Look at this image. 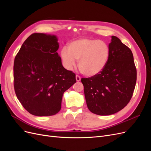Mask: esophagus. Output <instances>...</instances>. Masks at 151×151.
I'll return each instance as SVG.
<instances>
[{
  "instance_id": "1",
  "label": "esophagus",
  "mask_w": 151,
  "mask_h": 151,
  "mask_svg": "<svg viewBox=\"0 0 151 151\" xmlns=\"http://www.w3.org/2000/svg\"><path fill=\"white\" fill-rule=\"evenodd\" d=\"M81 77H80L79 76H78V75H77V76H76V81H77V82H79V81H81Z\"/></svg>"
}]
</instances>
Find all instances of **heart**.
Returning a JSON list of instances; mask_svg holds the SVG:
<instances>
[{
    "mask_svg": "<svg viewBox=\"0 0 151 151\" xmlns=\"http://www.w3.org/2000/svg\"><path fill=\"white\" fill-rule=\"evenodd\" d=\"M109 49L106 43L90 38H82L70 42L67 49L63 48L61 57L65 67L72 69L76 60L81 72L86 76L93 77L101 72L106 66Z\"/></svg>",
    "mask_w": 151,
    "mask_h": 151,
    "instance_id": "1",
    "label": "heart"
}]
</instances>
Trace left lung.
Returning <instances> with one entry per match:
<instances>
[{"label":"left lung","instance_id":"8db88e82","mask_svg":"<svg viewBox=\"0 0 151 151\" xmlns=\"http://www.w3.org/2000/svg\"><path fill=\"white\" fill-rule=\"evenodd\" d=\"M109 55L99 74L82 78L88 109L98 115L120 111L129 103L137 81V70L131 50L116 36H111Z\"/></svg>","mask_w":151,"mask_h":151}]
</instances>
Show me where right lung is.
Here are the masks:
<instances>
[{"label": "right lung", "mask_w": 151, "mask_h": 151, "mask_svg": "<svg viewBox=\"0 0 151 151\" xmlns=\"http://www.w3.org/2000/svg\"><path fill=\"white\" fill-rule=\"evenodd\" d=\"M56 36L31 35L14 62V87L19 101L31 115L52 116L61 109L63 93L76 83L63 67Z\"/></svg>", "instance_id": "add662e5"}]
</instances>
